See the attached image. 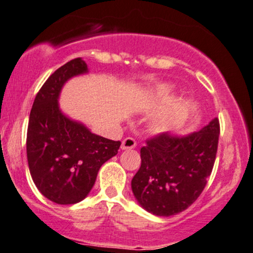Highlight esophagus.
I'll use <instances>...</instances> for the list:
<instances>
[{"instance_id": "obj_1", "label": "esophagus", "mask_w": 253, "mask_h": 253, "mask_svg": "<svg viewBox=\"0 0 253 253\" xmlns=\"http://www.w3.org/2000/svg\"><path fill=\"white\" fill-rule=\"evenodd\" d=\"M137 143H136V139L132 138V137H126L123 139V142H122V149L123 150H126V149H132V148H135Z\"/></svg>"}]
</instances>
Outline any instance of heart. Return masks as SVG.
I'll use <instances>...</instances> for the list:
<instances>
[{
    "label": "heart",
    "instance_id": "b5f03b06",
    "mask_svg": "<svg viewBox=\"0 0 253 253\" xmlns=\"http://www.w3.org/2000/svg\"><path fill=\"white\" fill-rule=\"evenodd\" d=\"M161 91H162V92H167V91H168V88H167V87H162V88H161Z\"/></svg>",
    "mask_w": 253,
    "mask_h": 253
}]
</instances>
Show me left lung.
Segmentation results:
<instances>
[{
  "mask_svg": "<svg viewBox=\"0 0 253 253\" xmlns=\"http://www.w3.org/2000/svg\"><path fill=\"white\" fill-rule=\"evenodd\" d=\"M220 123L214 118L186 137L157 133L141 148V167L131 188L141 206L160 216L188 209L203 193L218 150Z\"/></svg>",
  "mask_w": 253,
  "mask_h": 253,
  "instance_id": "obj_1",
  "label": "left lung"
}]
</instances>
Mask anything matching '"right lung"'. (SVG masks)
I'll return each instance as SVG.
<instances>
[{"label":"right lung","mask_w":253,"mask_h":253,"mask_svg":"<svg viewBox=\"0 0 253 253\" xmlns=\"http://www.w3.org/2000/svg\"><path fill=\"white\" fill-rule=\"evenodd\" d=\"M86 71L80 58L59 67L41 86L29 115L26 143L29 171L41 194L59 205L82 201L93 187L103 163L121 147L120 141L91 133L59 110L62 85Z\"/></svg>","instance_id":"1"}]
</instances>
